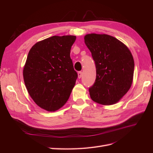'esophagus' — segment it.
Returning <instances> with one entry per match:
<instances>
[{"instance_id":"34e87169","label":"esophagus","mask_w":153,"mask_h":153,"mask_svg":"<svg viewBox=\"0 0 153 153\" xmlns=\"http://www.w3.org/2000/svg\"><path fill=\"white\" fill-rule=\"evenodd\" d=\"M82 76V72L79 71L78 73V78H80Z\"/></svg>"}]
</instances>
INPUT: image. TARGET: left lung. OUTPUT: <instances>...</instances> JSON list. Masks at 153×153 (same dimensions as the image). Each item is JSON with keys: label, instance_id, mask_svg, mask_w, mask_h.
Returning a JSON list of instances; mask_svg holds the SVG:
<instances>
[{"label": "left lung", "instance_id": "left-lung-1", "mask_svg": "<svg viewBox=\"0 0 153 153\" xmlns=\"http://www.w3.org/2000/svg\"><path fill=\"white\" fill-rule=\"evenodd\" d=\"M84 40L96 69L95 82L89 89L91 98L103 105L116 103L132 84L135 64L131 52L107 34H89Z\"/></svg>", "mask_w": 153, "mask_h": 153}]
</instances>
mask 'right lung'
<instances>
[{"instance_id":"1","label":"right lung","mask_w":153,"mask_h":153,"mask_svg":"<svg viewBox=\"0 0 153 153\" xmlns=\"http://www.w3.org/2000/svg\"><path fill=\"white\" fill-rule=\"evenodd\" d=\"M75 36H54L36 43L28 53L23 71L29 95L41 108L56 111L65 104L78 74L70 50Z\"/></svg>"}]
</instances>
